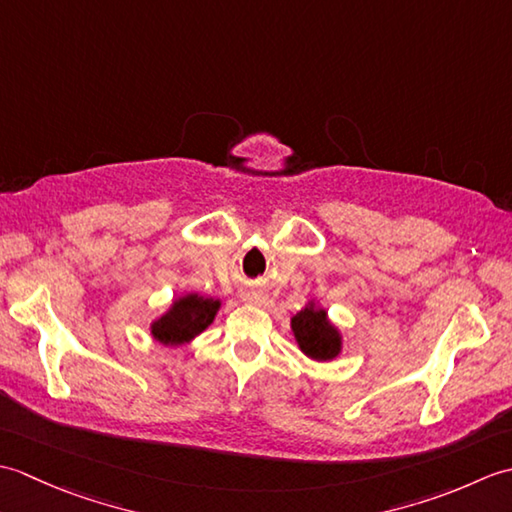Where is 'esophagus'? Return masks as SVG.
<instances>
[{
    "label": "esophagus",
    "mask_w": 512,
    "mask_h": 512,
    "mask_svg": "<svg viewBox=\"0 0 512 512\" xmlns=\"http://www.w3.org/2000/svg\"><path fill=\"white\" fill-rule=\"evenodd\" d=\"M248 299H250V301H264V297H262V295H259V292H250V295H248Z\"/></svg>",
    "instance_id": "34e87169"
}]
</instances>
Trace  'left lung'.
I'll return each instance as SVG.
<instances>
[{
    "label": "left lung",
    "mask_w": 512,
    "mask_h": 512,
    "mask_svg": "<svg viewBox=\"0 0 512 512\" xmlns=\"http://www.w3.org/2000/svg\"><path fill=\"white\" fill-rule=\"evenodd\" d=\"M297 343L314 361H330L341 350V336L328 323V314L314 306H306L292 317Z\"/></svg>",
    "instance_id": "1"
}]
</instances>
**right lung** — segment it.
Listing matches in <instances>:
<instances>
[{
    "mask_svg": "<svg viewBox=\"0 0 512 512\" xmlns=\"http://www.w3.org/2000/svg\"><path fill=\"white\" fill-rule=\"evenodd\" d=\"M220 301L187 295L173 303V308L151 325V334L165 345H180L191 341L195 334L209 328Z\"/></svg>",
    "mask_w": 512,
    "mask_h": 512,
    "instance_id": "add662e5",
    "label": "right lung"
}]
</instances>
